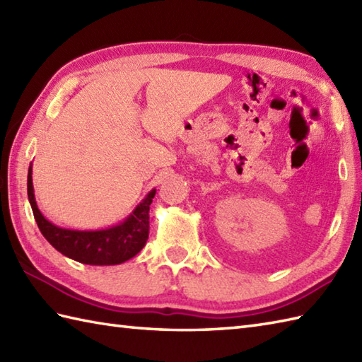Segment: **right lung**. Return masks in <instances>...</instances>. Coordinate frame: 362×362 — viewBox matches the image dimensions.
Masks as SVG:
<instances>
[{
  "label": "right lung",
  "mask_w": 362,
  "mask_h": 362,
  "mask_svg": "<svg viewBox=\"0 0 362 362\" xmlns=\"http://www.w3.org/2000/svg\"><path fill=\"white\" fill-rule=\"evenodd\" d=\"M156 196V189L149 191L143 201L136 205L132 214L121 224L105 230H68L54 226L38 210L34 187L33 168L28 171V197L38 228L54 249L62 255L91 266L121 264L134 258L140 252L149 236V205Z\"/></svg>",
  "instance_id": "add662e5"
}]
</instances>
